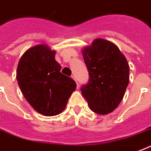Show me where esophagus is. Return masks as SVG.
Instances as JSON below:
<instances>
[{
    "label": "esophagus",
    "mask_w": 151,
    "mask_h": 151,
    "mask_svg": "<svg viewBox=\"0 0 151 151\" xmlns=\"http://www.w3.org/2000/svg\"><path fill=\"white\" fill-rule=\"evenodd\" d=\"M72 78H73V80L75 81H76V83H77V85H78V81H77V78H76L75 76H72Z\"/></svg>",
    "instance_id": "esophagus-1"
}]
</instances>
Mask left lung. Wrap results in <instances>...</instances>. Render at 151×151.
<instances>
[{"instance_id":"obj_1","label":"left lung","mask_w":151,"mask_h":151,"mask_svg":"<svg viewBox=\"0 0 151 151\" xmlns=\"http://www.w3.org/2000/svg\"><path fill=\"white\" fill-rule=\"evenodd\" d=\"M88 72V81L81 93L94 112L106 115L123 100L129 83V65L126 58L112 42L96 39L82 50Z\"/></svg>"}]
</instances>
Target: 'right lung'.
<instances>
[{
  "instance_id": "1",
  "label": "right lung",
  "mask_w": 151,
  "mask_h": 151,
  "mask_svg": "<svg viewBox=\"0 0 151 151\" xmlns=\"http://www.w3.org/2000/svg\"><path fill=\"white\" fill-rule=\"evenodd\" d=\"M55 55L47 45H37L23 55L17 66V79L24 96L46 116L61 113L77 86L72 78L61 73Z\"/></svg>"
}]
</instances>
